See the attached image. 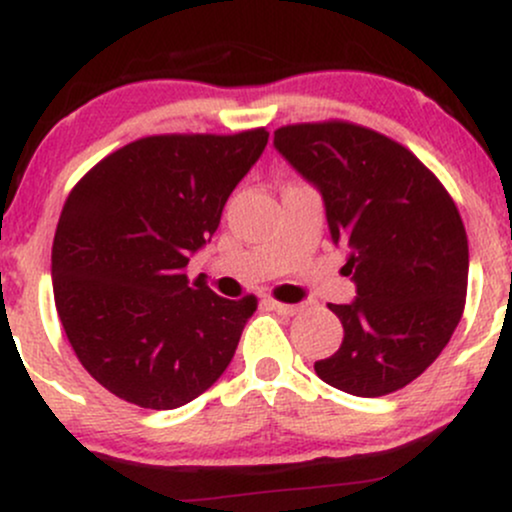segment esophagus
Returning a JSON list of instances; mask_svg holds the SVG:
<instances>
[{
    "mask_svg": "<svg viewBox=\"0 0 512 512\" xmlns=\"http://www.w3.org/2000/svg\"><path fill=\"white\" fill-rule=\"evenodd\" d=\"M264 305H267L269 310H274V313H279V315H296L298 313L296 305H286V303L272 301V298H267V301H264Z\"/></svg>",
    "mask_w": 512,
    "mask_h": 512,
    "instance_id": "obj_1",
    "label": "esophagus"
}]
</instances>
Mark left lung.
Instances as JSON below:
<instances>
[{"label":"left lung","instance_id":"8db88e82","mask_svg":"<svg viewBox=\"0 0 512 512\" xmlns=\"http://www.w3.org/2000/svg\"><path fill=\"white\" fill-rule=\"evenodd\" d=\"M274 149L320 192L356 298L332 305L344 339L315 361L327 385L383 397L419 378L464 310L469 248L460 211L409 149L349 122L289 125Z\"/></svg>","mask_w":512,"mask_h":512}]
</instances>
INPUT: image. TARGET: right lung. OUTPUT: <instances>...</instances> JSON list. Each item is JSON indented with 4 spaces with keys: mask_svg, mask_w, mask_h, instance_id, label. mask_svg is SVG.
Here are the masks:
<instances>
[{
    "mask_svg": "<svg viewBox=\"0 0 512 512\" xmlns=\"http://www.w3.org/2000/svg\"><path fill=\"white\" fill-rule=\"evenodd\" d=\"M267 139V129L146 137L69 195L52 243L57 315L81 366L115 397L178 409L231 363L255 296L226 301L190 286L185 269Z\"/></svg>",
    "mask_w": 512,
    "mask_h": 512,
    "instance_id": "obj_1",
    "label": "right lung"
}]
</instances>
